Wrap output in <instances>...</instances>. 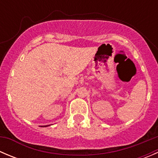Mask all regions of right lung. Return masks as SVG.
Returning <instances> with one entry per match:
<instances>
[{
	"label": "right lung",
	"instance_id": "right-lung-1",
	"mask_svg": "<svg viewBox=\"0 0 158 158\" xmlns=\"http://www.w3.org/2000/svg\"><path fill=\"white\" fill-rule=\"evenodd\" d=\"M47 126H49V125H44V126H41V127H47Z\"/></svg>",
	"mask_w": 158,
	"mask_h": 158
}]
</instances>
